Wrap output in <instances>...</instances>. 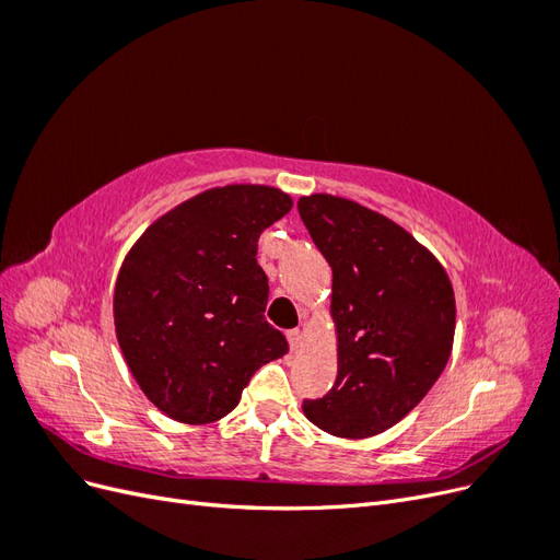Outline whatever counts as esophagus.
Listing matches in <instances>:
<instances>
[{
    "mask_svg": "<svg viewBox=\"0 0 560 560\" xmlns=\"http://www.w3.org/2000/svg\"><path fill=\"white\" fill-rule=\"evenodd\" d=\"M287 341H290V348L294 352L301 350V346H303V331L301 329H290V331H287Z\"/></svg>",
    "mask_w": 560,
    "mask_h": 560,
    "instance_id": "1",
    "label": "esophagus"
}]
</instances>
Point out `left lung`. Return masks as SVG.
<instances>
[{
    "mask_svg": "<svg viewBox=\"0 0 560 560\" xmlns=\"http://www.w3.org/2000/svg\"><path fill=\"white\" fill-rule=\"evenodd\" d=\"M299 214L331 266L336 383L303 413L334 436L389 430L442 376L455 334L444 266L393 219L338 196L299 198Z\"/></svg>",
    "mask_w": 560,
    "mask_h": 560,
    "instance_id": "1",
    "label": "left lung"
}]
</instances>
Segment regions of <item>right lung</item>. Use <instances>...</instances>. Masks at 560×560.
<instances>
[{"label":"right lung","mask_w":560,"mask_h":560,"mask_svg":"<svg viewBox=\"0 0 560 560\" xmlns=\"http://www.w3.org/2000/svg\"><path fill=\"white\" fill-rule=\"evenodd\" d=\"M292 210L273 186L202 191L156 219L118 270L114 325L128 369L163 413L206 425L231 413L254 371L290 350L264 311L257 241Z\"/></svg>","instance_id":"1"}]
</instances>
